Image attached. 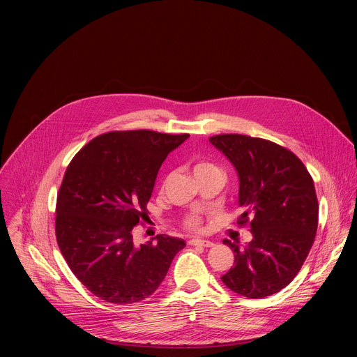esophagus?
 <instances>
[{"label":"esophagus","instance_id":"esophagus-1","mask_svg":"<svg viewBox=\"0 0 357 357\" xmlns=\"http://www.w3.org/2000/svg\"><path fill=\"white\" fill-rule=\"evenodd\" d=\"M190 245H203V247H212L213 245V241H209V240H202V238H192L189 241Z\"/></svg>","mask_w":357,"mask_h":357}]
</instances>
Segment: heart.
<instances>
[{
    "label": "heart",
    "instance_id": "obj_1",
    "mask_svg": "<svg viewBox=\"0 0 357 357\" xmlns=\"http://www.w3.org/2000/svg\"><path fill=\"white\" fill-rule=\"evenodd\" d=\"M213 171H219L213 164L211 162H206V161H200V162H196L195 167H193V174L195 176H199V175H203V174H208V172H213ZM183 226L188 229V230H193V231H197L200 230L202 227V220L199 216H188L183 222Z\"/></svg>",
    "mask_w": 357,
    "mask_h": 357
}]
</instances>
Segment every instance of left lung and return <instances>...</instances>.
<instances>
[{"mask_svg":"<svg viewBox=\"0 0 357 357\" xmlns=\"http://www.w3.org/2000/svg\"><path fill=\"white\" fill-rule=\"evenodd\" d=\"M209 141L238 175V225L252 240L234 252L225 285L247 298H264L287 287L301 270L318 229V199L312 176L289 149L263 138L220 134Z\"/></svg>","mask_w":357,"mask_h":357,"instance_id":"left-lung-1","label":"left lung"}]
</instances>
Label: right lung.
Wrapping results in <instances>:
<instances>
[{"mask_svg":"<svg viewBox=\"0 0 357 357\" xmlns=\"http://www.w3.org/2000/svg\"><path fill=\"white\" fill-rule=\"evenodd\" d=\"M189 134L112 131L70 161L56 200V240L69 268L96 296L126 305L154 294L186 244L158 234L134 244L158 171Z\"/></svg>","mask_w":357,"mask_h":357,"instance_id":"1","label":"right lung"}]
</instances>
